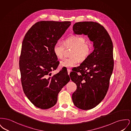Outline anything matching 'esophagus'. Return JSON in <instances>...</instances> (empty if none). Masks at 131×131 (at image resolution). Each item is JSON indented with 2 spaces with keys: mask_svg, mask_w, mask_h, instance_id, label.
<instances>
[{
  "mask_svg": "<svg viewBox=\"0 0 131 131\" xmlns=\"http://www.w3.org/2000/svg\"><path fill=\"white\" fill-rule=\"evenodd\" d=\"M67 71H68V75H69L70 73L71 72V70L70 69H67Z\"/></svg>",
  "mask_w": 131,
  "mask_h": 131,
  "instance_id": "1",
  "label": "esophagus"
}]
</instances>
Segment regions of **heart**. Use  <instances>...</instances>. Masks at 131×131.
<instances>
[{"mask_svg": "<svg viewBox=\"0 0 131 131\" xmlns=\"http://www.w3.org/2000/svg\"><path fill=\"white\" fill-rule=\"evenodd\" d=\"M65 46L73 47V49L70 54L71 57L64 59L60 62V66L63 68L74 67L78 64L79 60L85 61L92 51L90 42H85V39L81 36L74 35L65 39L64 45L60 42H57L54 45L53 52L58 58L62 59L63 57Z\"/></svg>", "mask_w": 131, "mask_h": 131, "instance_id": "b5f03b06", "label": "heart"}]
</instances>
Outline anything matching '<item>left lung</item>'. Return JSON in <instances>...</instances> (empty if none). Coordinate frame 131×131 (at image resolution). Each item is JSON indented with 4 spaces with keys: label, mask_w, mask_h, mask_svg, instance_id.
Masks as SVG:
<instances>
[{
    "label": "left lung",
    "mask_w": 131,
    "mask_h": 131,
    "mask_svg": "<svg viewBox=\"0 0 131 131\" xmlns=\"http://www.w3.org/2000/svg\"><path fill=\"white\" fill-rule=\"evenodd\" d=\"M73 30L75 34L87 35L93 43L92 53L70 75L77 86L72 94L74 105L89 110L97 106L107 92L114 67L113 43L107 31L98 23L78 22Z\"/></svg>",
    "instance_id": "obj_1"
}]
</instances>
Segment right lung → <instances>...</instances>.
<instances>
[{"label": "right lung", "mask_w": 131, "mask_h": 131, "mask_svg": "<svg viewBox=\"0 0 131 131\" xmlns=\"http://www.w3.org/2000/svg\"><path fill=\"white\" fill-rule=\"evenodd\" d=\"M70 25L69 21H40L25 36L19 60L21 83L26 96L39 108L55 105L58 93L70 80L63 68L50 77L59 64L53 46Z\"/></svg>", "instance_id": "1"}]
</instances>
